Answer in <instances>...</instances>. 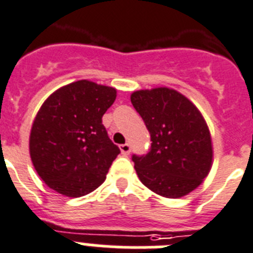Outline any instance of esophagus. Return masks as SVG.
Masks as SVG:
<instances>
[{"mask_svg": "<svg viewBox=\"0 0 253 253\" xmlns=\"http://www.w3.org/2000/svg\"><path fill=\"white\" fill-rule=\"evenodd\" d=\"M120 150H121L122 155L126 156V155H128L129 151H131V147H129L128 143H125V145H121V146H120Z\"/></svg>", "mask_w": 253, "mask_h": 253, "instance_id": "1", "label": "esophagus"}]
</instances>
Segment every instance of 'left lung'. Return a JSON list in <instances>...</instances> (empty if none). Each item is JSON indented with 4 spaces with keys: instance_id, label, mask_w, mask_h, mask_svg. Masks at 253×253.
Instances as JSON below:
<instances>
[{
    "instance_id": "8db88e82",
    "label": "left lung",
    "mask_w": 253,
    "mask_h": 253,
    "mask_svg": "<svg viewBox=\"0 0 253 253\" xmlns=\"http://www.w3.org/2000/svg\"><path fill=\"white\" fill-rule=\"evenodd\" d=\"M131 103L151 135V150L132 156L141 183L164 198L188 195L213 165L211 132L198 107L168 87L135 90Z\"/></svg>"
}]
</instances>
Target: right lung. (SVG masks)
Masks as SVG:
<instances>
[{
	"mask_svg": "<svg viewBox=\"0 0 253 253\" xmlns=\"http://www.w3.org/2000/svg\"><path fill=\"white\" fill-rule=\"evenodd\" d=\"M116 97V88L83 79L45 99L33 122L29 151L50 189L79 198L106 180L120 149L107 135L102 117Z\"/></svg>",
	"mask_w": 253,
	"mask_h": 253,
	"instance_id": "1",
	"label": "right lung"
}]
</instances>
